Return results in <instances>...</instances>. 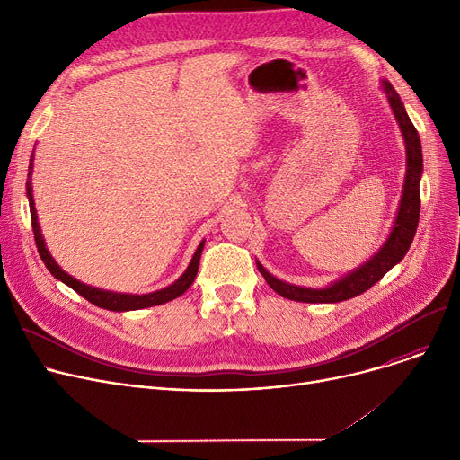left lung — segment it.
<instances>
[{"instance_id": "8db88e82", "label": "left lung", "mask_w": 460, "mask_h": 460, "mask_svg": "<svg viewBox=\"0 0 460 460\" xmlns=\"http://www.w3.org/2000/svg\"><path fill=\"white\" fill-rule=\"evenodd\" d=\"M380 87L385 93V96H388V102L395 115L399 130L404 139V149H406V175H404L402 196L399 201V210L395 216L394 227L388 238L384 240L382 248L373 257H369L364 264H359L358 269L350 270L349 274L332 281L326 287L315 288V287L287 283L272 276L255 259L257 269L262 274V278L267 279V283L283 298L295 300V302H307V304H335V302L354 298L361 293H366L367 288H371L376 281L384 278L385 272H390L397 262H401L410 244H412L418 222H420V205H421L420 201V181L423 173L421 141H420L418 130L414 128L412 120H410L404 110V104L401 102V96L392 87V84L382 80Z\"/></svg>"}]
</instances>
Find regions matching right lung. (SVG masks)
Returning <instances> with one entry per match:
<instances>
[{
  "label": "right lung",
  "instance_id": "add662e5",
  "mask_svg": "<svg viewBox=\"0 0 460 460\" xmlns=\"http://www.w3.org/2000/svg\"><path fill=\"white\" fill-rule=\"evenodd\" d=\"M33 156L30 158V179L26 182V191H28V201H30V214H31V227H33V234H35V244L39 250V255L42 259V262L46 264V269L50 270V274L63 281L65 285H68L72 291H76L80 296H84L85 300H89L91 304L99 305L102 309H110V311H134V309H143V307H153V305H160L165 302H172L175 298H179L181 295H184L188 291V287L193 283L198 276V269H199V259H201V252L205 246V240H201L196 253H193L188 269L182 272V276L160 291L155 293H147V295H130V293H113V291H104V288L99 287H91L87 283L78 281L76 278H72L70 274H66L59 264L56 262V259L50 255L44 243V236L40 233V226H39V217H37V210H35V201H33V188H31V173H33Z\"/></svg>",
  "mask_w": 460,
  "mask_h": 460
}]
</instances>
